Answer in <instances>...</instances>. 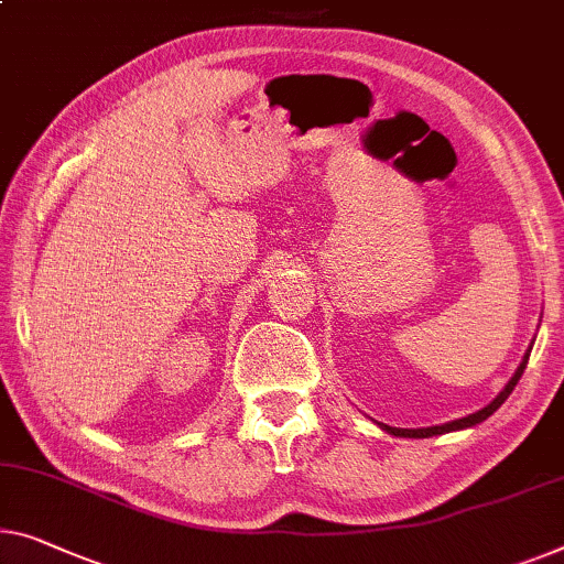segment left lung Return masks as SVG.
I'll return each instance as SVG.
<instances>
[{
    "mask_svg": "<svg viewBox=\"0 0 564 564\" xmlns=\"http://www.w3.org/2000/svg\"><path fill=\"white\" fill-rule=\"evenodd\" d=\"M532 344H534V341H532ZM532 344H529L527 355H524V359H522V365L517 367L514 377H511V380H509L507 384H503V390L497 394V398H494V400L489 402V405L481 408V410H476V413H470V415H466V417H458V420H451V423H443V425H431V427H392V425H384V423H377V425H380L382 431H388L390 435H398V438H433V435H443V433H453V431H466V427H474V425H478V423H484L486 417L497 413V410L503 405V400H507L509 394H511V390L517 388L519 377H522L524 369H527L529 351H532Z\"/></svg>",
    "mask_w": 564,
    "mask_h": 564,
    "instance_id": "8db88e82",
    "label": "left lung"
}]
</instances>
